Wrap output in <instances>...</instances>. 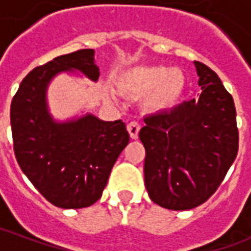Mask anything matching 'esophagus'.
Here are the masks:
<instances>
[{
    "label": "esophagus",
    "mask_w": 251,
    "mask_h": 251,
    "mask_svg": "<svg viewBox=\"0 0 251 251\" xmlns=\"http://www.w3.org/2000/svg\"><path fill=\"white\" fill-rule=\"evenodd\" d=\"M140 129H141V125H140L138 122H130V124H127V131H129V134H130V138H133V140H137V138H138Z\"/></svg>",
    "instance_id": "esophagus-1"
}]
</instances>
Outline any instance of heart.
<instances>
[{"instance_id": "obj_1", "label": "heart", "mask_w": 251, "mask_h": 251, "mask_svg": "<svg viewBox=\"0 0 251 251\" xmlns=\"http://www.w3.org/2000/svg\"><path fill=\"white\" fill-rule=\"evenodd\" d=\"M118 86L127 95H144V110L160 114L179 104L185 91L187 77L179 68H168L163 64L136 66L118 77Z\"/></svg>"}]
</instances>
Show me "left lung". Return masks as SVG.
<instances>
[{
    "mask_svg": "<svg viewBox=\"0 0 251 251\" xmlns=\"http://www.w3.org/2000/svg\"><path fill=\"white\" fill-rule=\"evenodd\" d=\"M201 94L168 113L145 118L144 176L152 201L175 211L198 207L214 194L238 153L234 100L211 68L194 62Z\"/></svg>",
    "mask_w": 251,
    "mask_h": 251,
    "instance_id": "1",
    "label": "left lung"
}]
</instances>
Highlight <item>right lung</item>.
Instances as JSON below:
<instances>
[{"label":"right lung","mask_w":251,"mask_h":251,"mask_svg":"<svg viewBox=\"0 0 251 251\" xmlns=\"http://www.w3.org/2000/svg\"><path fill=\"white\" fill-rule=\"evenodd\" d=\"M94 50L55 57L26 75L10 104L14 154L20 168L48 201L60 208H83L102 196L110 172L129 144L125 124L102 121L91 113L57 121L47 91L59 74L97 82Z\"/></svg>","instance_id":"add662e5"}]
</instances>
